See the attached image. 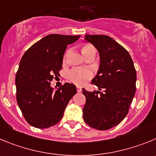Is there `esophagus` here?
Wrapping results in <instances>:
<instances>
[{
  "label": "esophagus",
  "mask_w": 156,
  "mask_h": 156,
  "mask_svg": "<svg viewBox=\"0 0 156 156\" xmlns=\"http://www.w3.org/2000/svg\"><path fill=\"white\" fill-rule=\"evenodd\" d=\"M81 91H82V89H81V87L77 86V91H78V92H81Z\"/></svg>",
  "instance_id": "esophagus-1"
}]
</instances>
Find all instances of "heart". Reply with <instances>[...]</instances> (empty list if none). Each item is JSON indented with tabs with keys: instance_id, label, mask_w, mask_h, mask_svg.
<instances>
[{
	"instance_id": "1",
	"label": "heart",
	"mask_w": 156,
	"mask_h": 156,
	"mask_svg": "<svg viewBox=\"0 0 156 156\" xmlns=\"http://www.w3.org/2000/svg\"><path fill=\"white\" fill-rule=\"evenodd\" d=\"M81 51H82V53L84 54L85 56H87L91 52H96L95 48L91 44H86L85 46H83L82 48H81ZM68 54H69V51H68L65 53V60L66 59ZM68 77L70 81H72L73 83H75L76 85H84L88 80H89L92 77V72L88 68L73 69L68 72Z\"/></svg>"
}]
</instances>
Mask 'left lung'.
<instances>
[{"label":"left lung","mask_w":156,"mask_h":156,"mask_svg":"<svg viewBox=\"0 0 156 156\" xmlns=\"http://www.w3.org/2000/svg\"><path fill=\"white\" fill-rule=\"evenodd\" d=\"M85 40L97 48L100 65L91 81L99 91L82 88L86 98L83 119L93 129L108 130L119 125L129 112L136 90V71L129 52L109 36L86 34Z\"/></svg>","instance_id":"8db88e82"}]
</instances>
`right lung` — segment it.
Returning <instances> with one entry per match:
<instances>
[{
  "label": "right lung",
  "instance_id": "1",
  "mask_svg": "<svg viewBox=\"0 0 156 156\" xmlns=\"http://www.w3.org/2000/svg\"><path fill=\"white\" fill-rule=\"evenodd\" d=\"M80 37L49 34L23 55L15 77L16 97L23 116L30 126L47 129L56 125L76 94L73 84L65 83L55 91L51 81L59 75L67 45Z\"/></svg>",
  "mask_w": 156,
  "mask_h": 156
}]
</instances>
